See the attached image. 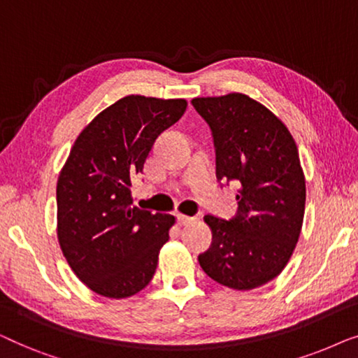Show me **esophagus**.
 <instances>
[{"instance_id":"obj_1","label":"esophagus","mask_w":358,"mask_h":358,"mask_svg":"<svg viewBox=\"0 0 358 358\" xmlns=\"http://www.w3.org/2000/svg\"><path fill=\"white\" fill-rule=\"evenodd\" d=\"M194 217H185V215H178V224L179 227H185V224L192 223L194 222Z\"/></svg>"}]
</instances>
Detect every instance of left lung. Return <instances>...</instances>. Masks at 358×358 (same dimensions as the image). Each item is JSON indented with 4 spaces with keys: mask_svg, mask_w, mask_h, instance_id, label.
I'll use <instances>...</instances> for the list:
<instances>
[{
    "mask_svg": "<svg viewBox=\"0 0 358 358\" xmlns=\"http://www.w3.org/2000/svg\"><path fill=\"white\" fill-rule=\"evenodd\" d=\"M192 106L212 131L218 182L241 184L231 218L203 217L212 244L200 267L224 287L251 290L283 271L300 236L306 187L298 148L287 127L251 97H197Z\"/></svg>",
    "mask_w": 358,
    "mask_h": 358,
    "instance_id": "obj_1",
    "label": "left lung"
}]
</instances>
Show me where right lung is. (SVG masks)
Wrapping results in <instances>:
<instances>
[{"label":"right lung","instance_id":"1","mask_svg":"<svg viewBox=\"0 0 358 358\" xmlns=\"http://www.w3.org/2000/svg\"><path fill=\"white\" fill-rule=\"evenodd\" d=\"M184 99L127 96L78 136L57 184L58 241L76 277L97 295L127 298L148 285L173 215L131 205L130 185Z\"/></svg>","mask_w":358,"mask_h":358}]
</instances>
